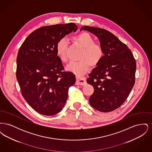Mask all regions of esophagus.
I'll return each mask as SVG.
<instances>
[{
    "instance_id": "esophagus-1",
    "label": "esophagus",
    "mask_w": 152,
    "mask_h": 152,
    "mask_svg": "<svg viewBox=\"0 0 152 152\" xmlns=\"http://www.w3.org/2000/svg\"><path fill=\"white\" fill-rule=\"evenodd\" d=\"M86 84V79L85 77H80L78 76H76V85L79 86H84Z\"/></svg>"
}]
</instances>
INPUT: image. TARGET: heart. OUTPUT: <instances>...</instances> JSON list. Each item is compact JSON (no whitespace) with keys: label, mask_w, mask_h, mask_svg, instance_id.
<instances>
[{"label":"heart","mask_w":152,"mask_h":152,"mask_svg":"<svg viewBox=\"0 0 152 152\" xmlns=\"http://www.w3.org/2000/svg\"><path fill=\"white\" fill-rule=\"evenodd\" d=\"M72 42L83 48L80 54L79 61H72L66 66L68 71L75 73L77 76L84 75L89 69V65L96 66L101 61L104 56V50L100 44L94 43L92 36L84 32L73 36ZM68 43L66 38H62L58 41L56 46V52L58 58L65 63L68 61L66 50Z\"/></svg>","instance_id":"1"}]
</instances>
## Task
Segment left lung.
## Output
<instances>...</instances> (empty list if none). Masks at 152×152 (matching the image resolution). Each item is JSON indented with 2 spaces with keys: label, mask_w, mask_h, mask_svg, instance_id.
<instances>
[{
  "label": "left lung",
  "mask_w": 152,
  "mask_h": 152,
  "mask_svg": "<svg viewBox=\"0 0 152 152\" xmlns=\"http://www.w3.org/2000/svg\"><path fill=\"white\" fill-rule=\"evenodd\" d=\"M83 29L99 38L104 54L87 80L94 88L89 104L100 112L113 111L126 100L134 85L136 60L128 46L110 32L89 26Z\"/></svg>",
  "instance_id": "left-lung-1"
}]
</instances>
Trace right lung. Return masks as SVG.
<instances>
[{
	"mask_svg": "<svg viewBox=\"0 0 152 152\" xmlns=\"http://www.w3.org/2000/svg\"><path fill=\"white\" fill-rule=\"evenodd\" d=\"M71 23L40 27L26 39L16 58V79L22 96L36 112L52 116L62 110L75 75L64 72L56 46L65 35L76 32Z\"/></svg>",
	"mask_w": 152,
	"mask_h": 152,
	"instance_id": "obj_1",
	"label": "right lung"
}]
</instances>
